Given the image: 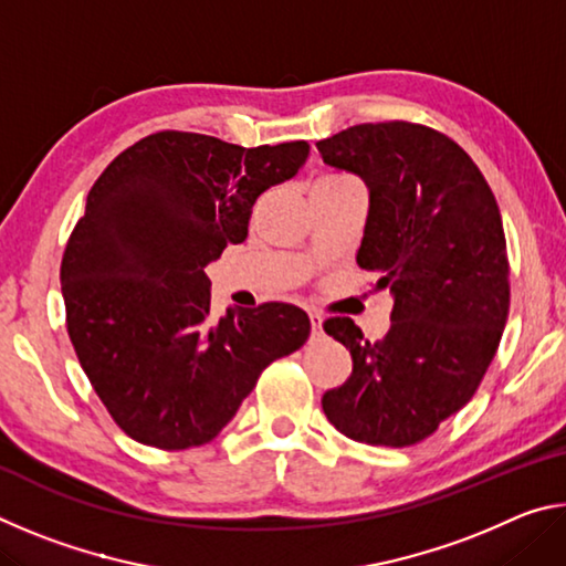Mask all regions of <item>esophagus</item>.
<instances>
[{
  "label": "esophagus",
  "instance_id": "obj_1",
  "mask_svg": "<svg viewBox=\"0 0 566 566\" xmlns=\"http://www.w3.org/2000/svg\"><path fill=\"white\" fill-rule=\"evenodd\" d=\"M310 322H312V337H322V317L317 312H310Z\"/></svg>",
  "mask_w": 566,
  "mask_h": 566
}]
</instances>
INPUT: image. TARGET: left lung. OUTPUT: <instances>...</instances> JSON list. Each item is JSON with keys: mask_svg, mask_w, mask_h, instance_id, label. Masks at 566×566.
<instances>
[{"mask_svg": "<svg viewBox=\"0 0 566 566\" xmlns=\"http://www.w3.org/2000/svg\"><path fill=\"white\" fill-rule=\"evenodd\" d=\"M317 149L367 185L357 264L395 300L379 342L349 317L324 322L354 367L322 409L354 442L417 444L472 399L500 347L510 314L500 207L467 151L421 124H357Z\"/></svg>", "mask_w": 566, "mask_h": 566, "instance_id": "1", "label": "left lung"}]
</instances>
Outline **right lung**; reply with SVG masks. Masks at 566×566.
<instances>
[{
  "mask_svg": "<svg viewBox=\"0 0 566 566\" xmlns=\"http://www.w3.org/2000/svg\"><path fill=\"white\" fill-rule=\"evenodd\" d=\"M306 142L237 147L157 132L94 181L62 260L66 329L112 419L142 444L212 442L262 369L310 337V317L270 302L212 317L205 266L247 239L256 197L292 179Z\"/></svg>",
  "mask_w": 566,
  "mask_h": 566,
  "instance_id": "1",
  "label": "right lung"
}]
</instances>
